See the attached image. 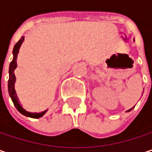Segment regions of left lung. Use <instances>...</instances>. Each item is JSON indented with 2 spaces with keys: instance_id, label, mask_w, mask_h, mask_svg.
Instances as JSON below:
<instances>
[{
  "instance_id": "1",
  "label": "left lung",
  "mask_w": 152,
  "mask_h": 152,
  "mask_svg": "<svg viewBox=\"0 0 152 152\" xmlns=\"http://www.w3.org/2000/svg\"><path fill=\"white\" fill-rule=\"evenodd\" d=\"M132 109H133V108H131V109H130V110H128L127 111H131V110H132Z\"/></svg>"
}]
</instances>
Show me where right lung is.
<instances>
[{
  "label": "right lung",
  "instance_id": "1",
  "mask_svg": "<svg viewBox=\"0 0 152 152\" xmlns=\"http://www.w3.org/2000/svg\"><path fill=\"white\" fill-rule=\"evenodd\" d=\"M24 41V36H22L21 39L17 42V43L15 45L14 49H13V60L12 62H10V65H9V79H8V83H7V87H8V93H9V96L14 103V105L15 106V108L17 109V110L21 113L22 115L26 116V117H32V118H39V117H42L47 110H44L42 112H40V113H31V112H28L27 110H25L21 106V104L19 103V98L17 97V95H16V92L15 90V68L17 67V63H16V59H17V55L19 53V49L21 48V43L22 42Z\"/></svg>",
  "mask_w": 152,
  "mask_h": 152
}]
</instances>
